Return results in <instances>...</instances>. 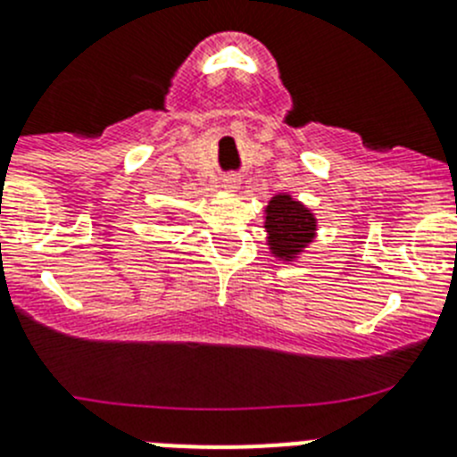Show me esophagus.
<instances>
[{
	"label": "esophagus",
	"instance_id": "esophagus-1",
	"mask_svg": "<svg viewBox=\"0 0 457 457\" xmlns=\"http://www.w3.org/2000/svg\"><path fill=\"white\" fill-rule=\"evenodd\" d=\"M238 187H241V179H238V178H225L223 179L225 191H237Z\"/></svg>",
	"mask_w": 457,
	"mask_h": 457
}]
</instances>
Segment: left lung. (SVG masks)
Wrapping results in <instances>:
<instances>
[{"label":"left lung","instance_id":"8db88e82","mask_svg":"<svg viewBox=\"0 0 457 457\" xmlns=\"http://www.w3.org/2000/svg\"><path fill=\"white\" fill-rule=\"evenodd\" d=\"M264 229L270 254L294 262L316 238V216L289 193H278L264 209Z\"/></svg>","mask_w":457,"mask_h":457}]
</instances>
